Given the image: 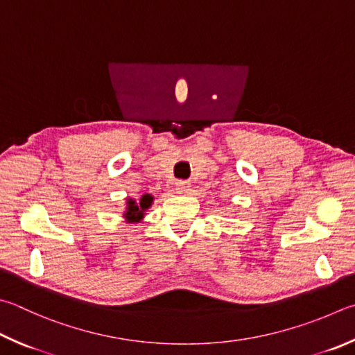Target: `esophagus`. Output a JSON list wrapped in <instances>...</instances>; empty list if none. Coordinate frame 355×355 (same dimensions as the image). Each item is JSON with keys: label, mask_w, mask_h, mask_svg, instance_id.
I'll use <instances>...</instances> for the list:
<instances>
[{"label": "esophagus", "mask_w": 355, "mask_h": 355, "mask_svg": "<svg viewBox=\"0 0 355 355\" xmlns=\"http://www.w3.org/2000/svg\"><path fill=\"white\" fill-rule=\"evenodd\" d=\"M175 189H177V194H189L191 184L188 182H177Z\"/></svg>", "instance_id": "esophagus-1"}]
</instances>
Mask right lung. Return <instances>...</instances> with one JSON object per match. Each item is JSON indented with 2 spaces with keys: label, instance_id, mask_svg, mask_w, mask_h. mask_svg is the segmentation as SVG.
Listing matches in <instances>:
<instances>
[{
  "label": "right lung",
  "instance_id": "right-lung-1",
  "mask_svg": "<svg viewBox=\"0 0 355 355\" xmlns=\"http://www.w3.org/2000/svg\"><path fill=\"white\" fill-rule=\"evenodd\" d=\"M153 203V197L150 194H144L139 198V202H137L135 198H127V208L124 211V218L128 223H135V222H141L144 218V212L150 208Z\"/></svg>",
  "mask_w": 355,
  "mask_h": 355
}]
</instances>
